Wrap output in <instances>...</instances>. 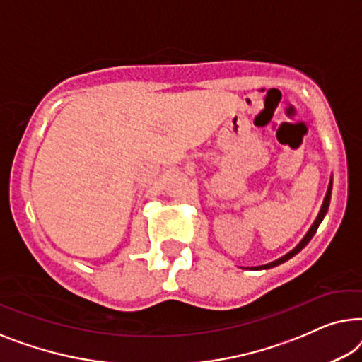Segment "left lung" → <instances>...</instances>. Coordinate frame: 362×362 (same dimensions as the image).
Returning a JSON list of instances; mask_svg holds the SVG:
<instances>
[{"label":"left lung","instance_id":"obj_1","mask_svg":"<svg viewBox=\"0 0 362 362\" xmlns=\"http://www.w3.org/2000/svg\"><path fill=\"white\" fill-rule=\"evenodd\" d=\"M332 188H333V177H332V180H329V185H328V190H327V195H325V200H323V205H322V208H320V213H318V216H317V220L313 221V225L310 226V230L307 231V234H305L303 236V239L302 241H300L297 246H295L292 251L290 252H287L285 254V256H282V257H279V259H276V261H272V262H269V264H264V266H259V267H254L256 269V271H259V269H271V267H276V266H281V264H284L285 261H288V259H292L295 254H298L300 251H302V249L307 246V244L310 243V239L313 238V234L317 233V230H318V226H320V223L323 221V218H325V215H327V211H328V206H329V200H332Z\"/></svg>","mask_w":362,"mask_h":362}]
</instances>
